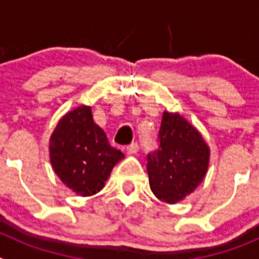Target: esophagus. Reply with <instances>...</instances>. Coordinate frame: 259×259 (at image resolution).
Here are the masks:
<instances>
[{"mask_svg": "<svg viewBox=\"0 0 259 259\" xmlns=\"http://www.w3.org/2000/svg\"><path fill=\"white\" fill-rule=\"evenodd\" d=\"M139 149H140V145H139L137 143L130 144V145L125 148V150H127L128 154H136V153L139 152Z\"/></svg>", "mask_w": 259, "mask_h": 259, "instance_id": "esophagus-1", "label": "esophagus"}]
</instances>
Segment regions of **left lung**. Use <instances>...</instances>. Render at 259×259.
<instances>
[{
    "label": "left lung",
    "mask_w": 259,
    "mask_h": 259,
    "mask_svg": "<svg viewBox=\"0 0 259 259\" xmlns=\"http://www.w3.org/2000/svg\"><path fill=\"white\" fill-rule=\"evenodd\" d=\"M146 170L155 197L179 202L197 188L209 164V148L202 136L180 114L162 116L158 148L146 155Z\"/></svg>",
    "instance_id": "8db88e82"
}]
</instances>
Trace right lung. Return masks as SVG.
Instances as JSON below:
<instances>
[{
	"instance_id": "obj_1",
	"label": "right lung",
	"mask_w": 259,
	"mask_h": 259,
	"mask_svg": "<svg viewBox=\"0 0 259 259\" xmlns=\"http://www.w3.org/2000/svg\"><path fill=\"white\" fill-rule=\"evenodd\" d=\"M123 157L95 123L91 107L84 105L66 114L50 139L53 168L59 179L80 196L101 191L113 167Z\"/></svg>"
}]
</instances>
